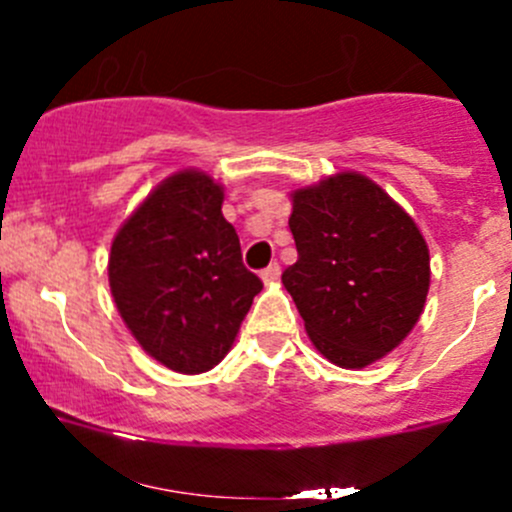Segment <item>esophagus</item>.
<instances>
[{"mask_svg":"<svg viewBox=\"0 0 512 512\" xmlns=\"http://www.w3.org/2000/svg\"><path fill=\"white\" fill-rule=\"evenodd\" d=\"M262 282H265V285H272V282H277L280 280V265H277V262H272V265H267L265 270H262Z\"/></svg>","mask_w":512,"mask_h":512,"instance_id":"1","label":"esophagus"}]
</instances>
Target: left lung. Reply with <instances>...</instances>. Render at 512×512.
Segmentation results:
<instances>
[{"label": "left lung", "mask_w": 512, "mask_h": 512, "mask_svg": "<svg viewBox=\"0 0 512 512\" xmlns=\"http://www.w3.org/2000/svg\"><path fill=\"white\" fill-rule=\"evenodd\" d=\"M297 262L282 272L314 347L364 369L416 327L431 257L411 215L374 180L337 173L292 193Z\"/></svg>", "instance_id": "8db88e82"}]
</instances>
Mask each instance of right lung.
Returning <instances> with one entry per match:
<instances>
[{
  "instance_id": "obj_1",
  "label": "right lung",
  "mask_w": 512,
  "mask_h": 512,
  "mask_svg": "<svg viewBox=\"0 0 512 512\" xmlns=\"http://www.w3.org/2000/svg\"><path fill=\"white\" fill-rule=\"evenodd\" d=\"M223 185L178 170L133 210L108 257L113 302L136 342L180 374H203L235 342L260 277L223 218Z\"/></svg>"
}]
</instances>
